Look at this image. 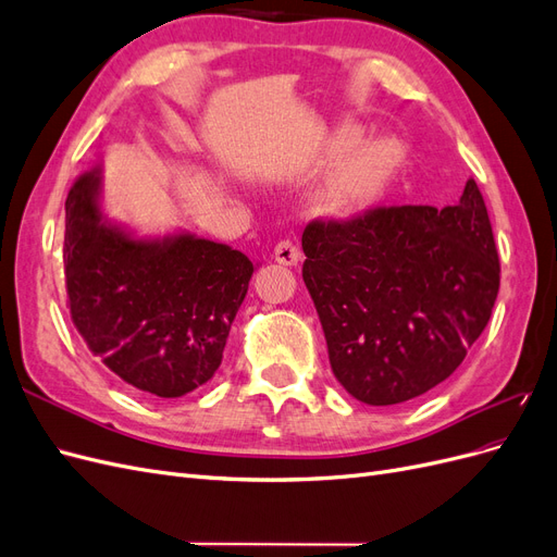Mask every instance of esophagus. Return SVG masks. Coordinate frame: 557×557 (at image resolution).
Returning a JSON list of instances; mask_svg holds the SVG:
<instances>
[{
    "label": "esophagus",
    "instance_id": "esophagus-1",
    "mask_svg": "<svg viewBox=\"0 0 557 557\" xmlns=\"http://www.w3.org/2000/svg\"><path fill=\"white\" fill-rule=\"evenodd\" d=\"M274 258H276V262L278 264H285V267H293V264H297L299 262V248H297V244L295 242H290V239H283V242H278L276 244V248H274Z\"/></svg>",
    "mask_w": 557,
    "mask_h": 557
}]
</instances>
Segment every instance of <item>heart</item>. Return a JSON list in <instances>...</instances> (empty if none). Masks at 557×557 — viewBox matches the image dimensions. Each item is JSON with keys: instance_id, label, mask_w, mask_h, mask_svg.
Listing matches in <instances>:
<instances>
[{"instance_id": "heart-1", "label": "heart", "mask_w": 557, "mask_h": 557, "mask_svg": "<svg viewBox=\"0 0 557 557\" xmlns=\"http://www.w3.org/2000/svg\"><path fill=\"white\" fill-rule=\"evenodd\" d=\"M385 172H387L385 148L379 144L367 146L344 172L339 181V193L344 197H360L369 190H374L379 181L385 176Z\"/></svg>"}]
</instances>
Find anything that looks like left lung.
<instances>
[{
    "label": "left lung",
    "mask_w": 557,
    "mask_h": 557,
    "mask_svg": "<svg viewBox=\"0 0 557 557\" xmlns=\"http://www.w3.org/2000/svg\"><path fill=\"white\" fill-rule=\"evenodd\" d=\"M332 372L372 407L446 381L491 320L499 258L474 178L455 207H379L301 234Z\"/></svg>",
    "instance_id": "left-lung-1"
}]
</instances>
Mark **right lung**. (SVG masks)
I'll return each instance as SVG.
<instances>
[{
	"label": "right lung",
	"mask_w": 557,
	"mask_h": 557,
	"mask_svg": "<svg viewBox=\"0 0 557 557\" xmlns=\"http://www.w3.org/2000/svg\"><path fill=\"white\" fill-rule=\"evenodd\" d=\"M102 166L64 201L66 297L76 330L113 374L160 399L221 367L256 267L242 250L174 232L139 237L102 213Z\"/></svg>",
	"instance_id": "right-lung-1"
}]
</instances>
